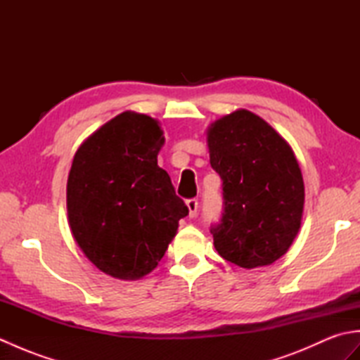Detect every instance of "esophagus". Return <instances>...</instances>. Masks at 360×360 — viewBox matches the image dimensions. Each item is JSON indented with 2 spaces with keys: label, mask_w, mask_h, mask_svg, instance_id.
<instances>
[{
  "label": "esophagus",
  "mask_w": 360,
  "mask_h": 360,
  "mask_svg": "<svg viewBox=\"0 0 360 360\" xmlns=\"http://www.w3.org/2000/svg\"><path fill=\"white\" fill-rule=\"evenodd\" d=\"M187 207H188V217L190 218H195L196 217V212H198V207H200V202H198V200H195V198H190V200H187Z\"/></svg>",
  "instance_id": "1"
}]
</instances>
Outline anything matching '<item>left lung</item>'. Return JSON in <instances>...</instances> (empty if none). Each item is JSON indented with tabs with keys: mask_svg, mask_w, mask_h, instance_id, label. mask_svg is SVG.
<instances>
[{
	"mask_svg": "<svg viewBox=\"0 0 360 360\" xmlns=\"http://www.w3.org/2000/svg\"><path fill=\"white\" fill-rule=\"evenodd\" d=\"M223 181V213L210 226L218 254L240 267L272 264L302 224L304 186L292 148L257 114L238 110L207 131Z\"/></svg>",
	"mask_w": 360,
	"mask_h": 360,
	"instance_id": "left-lung-1",
	"label": "left lung"
}]
</instances>
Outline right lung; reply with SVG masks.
<instances>
[{
    "mask_svg": "<svg viewBox=\"0 0 360 360\" xmlns=\"http://www.w3.org/2000/svg\"><path fill=\"white\" fill-rule=\"evenodd\" d=\"M162 129L145 114L122 112L80 145L68 178V218L91 263L137 280L164 257L188 215L158 165Z\"/></svg>",
    "mask_w": 360,
    "mask_h": 360,
    "instance_id": "1",
    "label": "right lung"
}]
</instances>
